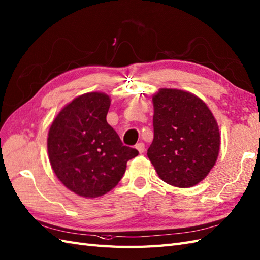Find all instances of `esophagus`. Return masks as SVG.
Returning <instances> with one entry per match:
<instances>
[{"instance_id":"esophagus-1","label":"esophagus","mask_w":260,"mask_h":260,"mask_svg":"<svg viewBox=\"0 0 260 260\" xmlns=\"http://www.w3.org/2000/svg\"><path fill=\"white\" fill-rule=\"evenodd\" d=\"M136 148L138 152H140V154H143L145 152V144L144 143H138L136 145Z\"/></svg>"}]
</instances>
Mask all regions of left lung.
I'll use <instances>...</instances> for the list:
<instances>
[{
    "mask_svg": "<svg viewBox=\"0 0 260 260\" xmlns=\"http://www.w3.org/2000/svg\"><path fill=\"white\" fill-rule=\"evenodd\" d=\"M153 104L154 140L148 158L165 183L192 187L207 176L218 157L216 119L201 99L180 89H159Z\"/></svg>",
    "mask_w": 260,
    "mask_h": 260,
    "instance_id": "1",
    "label": "left lung"
}]
</instances>
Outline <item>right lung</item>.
I'll use <instances>...</instances> for the list:
<instances>
[{
    "label": "right lung",
    "instance_id": "obj_1",
    "mask_svg": "<svg viewBox=\"0 0 260 260\" xmlns=\"http://www.w3.org/2000/svg\"><path fill=\"white\" fill-rule=\"evenodd\" d=\"M111 100L87 93L66 105L53 120L47 137L51 166L76 195L94 198L115 187L138 150L125 145L106 122Z\"/></svg>",
    "mask_w": 260,
    "mask_h": 260
}]
</instances>
